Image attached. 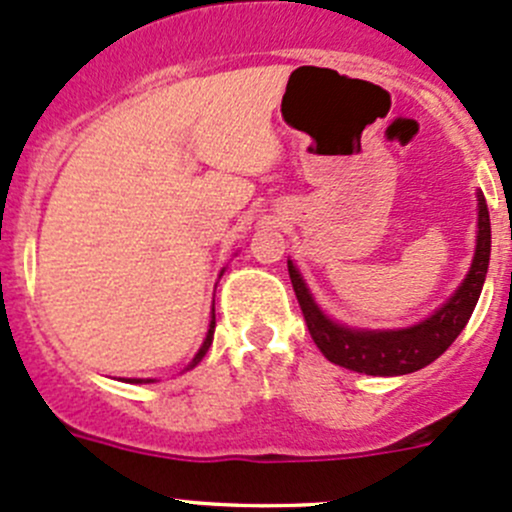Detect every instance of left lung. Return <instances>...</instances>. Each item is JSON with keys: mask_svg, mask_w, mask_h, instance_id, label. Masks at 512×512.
I'll return each instance as SVG.
<instances>
[{"mask_svg": "<svg viewBox=\"0 0 512 512\" xmlns=\"http://www.w3.org/2000/svg\"><path fill=\"white\" fill-rule=\"evenodd\" d=\"M478 198V230H476V252L468 267V275L458 285L456 292L421 322L401 329H364L349 327L329 317L309 292L302 272L292 260H287L289 280L294 294L302 307L304 322L319 352L327 356L332 364L369 376H404L411 371L423 369L431 361L446 352L476 309L480 289L490 262V218L483 193Z\"/></svg>", "mask_w": 512, "mask_h": 512, "instance_id": "8db88e82", "label": "left lung"}]
</instances>
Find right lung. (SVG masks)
<instances>
[{"mask_svg":"<svg viewBox=\"0 0 512 512\" xmlns=\"http://www.w3.org/2000/svg\"><path fill=\"white\" fill-rule=\"evenodd\" d=\"M223 272H225V270H220V277H223ZM213 334H215V307H213V317H210V327H208V334H205L203 344H200L198 354L193 356V361H190V364L185 366V371H188V369H193V366H198L200 361H203V356L208 354L210 344H213ZM128 381H131V384H153V381H156V379H128Z\"/></svg>","mask_w":512,"mask_h":512,"instance_id":"1","label":"right lung"}]
</instances>
